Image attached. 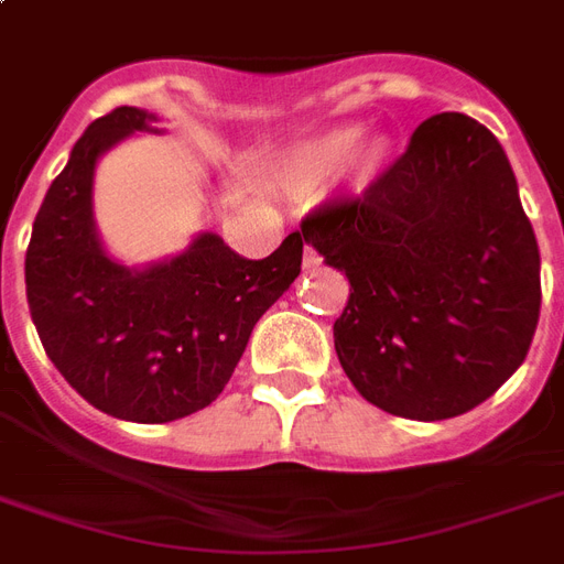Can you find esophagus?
<instances>
[{"label":"esophagus","instance_id":"1","mask_svg":"<svg viewBox=\"0 0 564 564\" xmlns=\"http://www.w3.org/2000/svg\"><path fill=\"white\" fill-rule=\"evenodd\" d=\"M316 265H322V257L313 251V248H304V269H316Z\"/></svg>","mask_w":564,"mask_h":564}]
</instances>
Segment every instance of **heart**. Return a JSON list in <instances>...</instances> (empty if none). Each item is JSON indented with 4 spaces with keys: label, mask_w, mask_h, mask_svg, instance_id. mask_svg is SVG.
<instances>
[{
    "label": "heart",
    "mask_w": 564,
    "mask_h": 564,
    "mask_svg": "<svg viewBox=\"0 0 564 564\" xmlns=\"http://www.w3.org/2000/svg\"><path fill=\"white\" fill-rule=\"evenodd\" d=\"M360 137L362 126L348 122V126L327 128V131H318V134L301 140L286 154V161L281 166L283 187L295 189V193H310V189L322 187L351 158L357 143H360ZM389 154H392V140L386 134L371 137L369 143L362 145L360 163H357L360 184H371L383 172V166L389 163Z\"/></svg>",
    "instance_id": "obj_1"
}]
</instances>
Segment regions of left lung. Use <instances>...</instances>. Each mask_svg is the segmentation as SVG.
<instances>
[{"label":"left lung","mask_w":564,"mask_h":564,"mask_svg":"<svg viewBox=\"0 0 564 564\" xmlns=\"http://www.w3.org/2000/svg\"><path fill=\"white\" fill-rule=\"evenodd\" d=\"M301 237L351 283L336 357L383 412L454 419L524 362L542 257L507 152L477 119H424L360 198L313 210Z\"/></svg>","instance_id":"obj_1"}]
</instances>
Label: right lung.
I'll list each match as a JSON object with an SVG mask.
<instances>
[{
  "instance_id": "add662e5",
  "label": "right lung",
  "mask_w": 564,
  "mask_h": 564,
  "mask_svg": "<svg viewBox=\"0 0 564 564\" xmlns=\"http://www.w3.org/2000/svg\"><path fill=\"white\" fill-rule=\"evenodd\" d=\"M154 122L143 108L90 122L40 204L25 251L31 322L48 360L96 410L140 424L184 419L219 398L304 254L299 230L263 260L204 230L161 263L113 260L93 219L96 163L134 131H158Z\"/></svg>"
}]
</instances>
